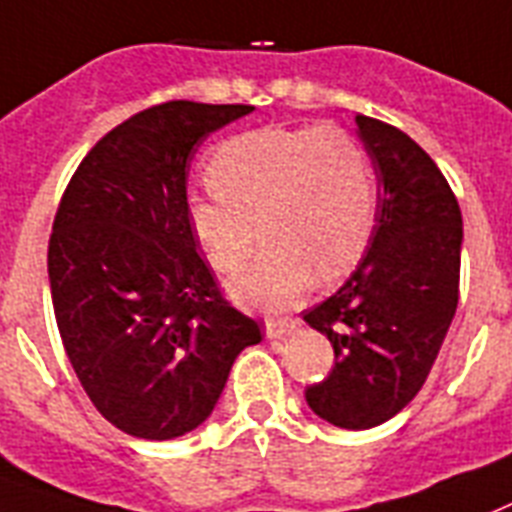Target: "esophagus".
Wrapping results in <instances>:
<instances>
[{"mask_svg": "<svg viewBox=\"0 0 512 512\" xmlns=\"http://www.w3.org/2000/svg\"><path fill=\"white\" fill-rule=\"evenodd\" d=\"M292 328H297V321H289V318H268L265 321V334H268V339H278V336L289 334Z\"/></svg>", "mask_w": 512, "mask_h": 512, "instance_id": "1", "label": "esophagus"}]
</instances>
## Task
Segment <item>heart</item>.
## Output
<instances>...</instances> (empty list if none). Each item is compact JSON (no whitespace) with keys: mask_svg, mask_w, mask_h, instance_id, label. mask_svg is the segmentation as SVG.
Listing matches in <instances>:
<instances>
[{"mask_svg":"<svg viewBox=\"0 0 512 512\" xmlns=\"http://www.w3.org/2000/svg\"><path fill=\"white\" fill-rule=\"evenodd\" d=\"M213 194H194L186 218L215 270L249 307L292 305L313 276H347L371 247L378 184L371 155L347 128H257L220 141L205 168ZM258 226L255 227L254 223Z\"/></svg>","mask_w":512,"mask_h":512,"instance_id":"heart-1","label":"heart"}]
</instances>
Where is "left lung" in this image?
I'll return each mask as SVG.
<instances>
[{
    "label": "left lung",
    "instance_id": "1",
    "mask_svg": "<svg viewBox=\"0 0 512 512\" xmlns=\"http://www.w3.org/2000/svg\"><path fill=\"white\" fill-rule=\"evenodd\" d=\"M378 178L371 247L344 286L302 313L334 344V368L305 389L339 429L397 415L429 376L460 297L463 218L436 162L400 128L357 115Z\"/></svg>",
    "mask_w": 512,
    "mask_h": 512
}]
</instances>
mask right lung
I'll list each match as a JSON object with an SVG mask.
<instances>
[{"mask_svg": "<svg viewBox=\"0 0 512 512\" xmlns=\"http://www.w3.org/2000/svg\"><path fill=\"white\" fill-rule=\"evenodd\" d=\"M249 105L173 99L89 149L49 236V286L78 381L115 429L176 439L213 413L236 355L263 339L199 257L186 218L197 144Z\"/></svg>", "mask_w": 512, "mask_h": 512, "instance_id": "obj_1", "label": "right lung"}]
</instances>
